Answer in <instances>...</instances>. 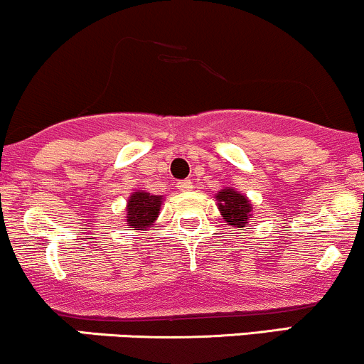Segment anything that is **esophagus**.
I'll return each instance as SVG.
<instances>
[{
  "instance_id": "esophagus-1",
  "label": "esophagus",
  "mask_w": 364,
  "mask_h": 364,
  "mask_svg": "<svg viewBox=\"0 0 364 364\" xmlns=\"http://www.w3.org/2000/svg\"><path fill=\"white\" fill-rule=\"evenodd\" d=\"M177 187L181 191H191L193 189V181H189V178H186V181H181L177 183Z\"/></svg>"
}]
</instances>
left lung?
<instances>
[{
  "instance_id": "8db88e82",
  "label": "left lung",
  "mask_w": 364,
  "mask_h": 364,
  "mask_svg": "<svg viewBox=\"0 0 364 364\" xmlns=\"http://www.w3.org/2000/svg\"><path fill=\"white\" fill-rule=\"evenodd\" d=\"M218 210L229 225L234 229H243L252 220V205L243 194L234 189H222L217 194Z\"/></svg>"
}]
</instances>
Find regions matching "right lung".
<instances>
[{
    "label": "right lung",
    "mask_w": 364,
    "mask_h": 364,
    "mask_svg": "<svg viewBox=\"0 0 364 364\" xmlns=\"http://www.w3.org/2000/svg\"><path fill=\"white\" fill-rule=\"evenodd\" d=\"M161 208V196H152L149 193H135L128 199L127 222L132 230L149 228L158 217Z\"/></svg>",
    "instance_id": "add662e5"
}]
</instances>
